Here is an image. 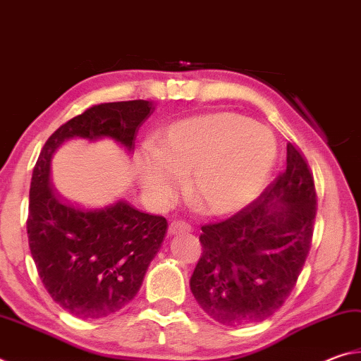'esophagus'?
Listing matches in <instances>:
<instances>
[{
    "instance_id": "1",
    "label": "esophagus",
    "mask_w": 361,
    "mask_h": 361,
    "mask_svg": "<svg viewBox=\"0 0 361 361\" xmlns=\"http://www.w3.org/2000/svg\"><path fill=\"white\" fill-rule=\"evenodd\" d=\"M183 232H191V226L185 221H173L169 226V234L175 235V234H183Z\"/></svg>"
}]
</instances>
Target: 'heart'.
I'll return each mask as SVG.
<instances>
[{
	"mask_svg": "<svg viewBox=\"0 0 361 361\" xmlns=\"http://www.w3.org/2000/svg\"><path fill=\"white\" fill-rule=\"evenodd\" d=\"M277 157L272 132L232 111L189 116L159 130L138 178L152 204L167 205L188 173V194L209 216H231L258 197Z\"/></svg>",
	"mask_w": 361,
	"mask_h": 361,
	"instance_id": "obj_1",
	"label": "heart"
}]
</instances>
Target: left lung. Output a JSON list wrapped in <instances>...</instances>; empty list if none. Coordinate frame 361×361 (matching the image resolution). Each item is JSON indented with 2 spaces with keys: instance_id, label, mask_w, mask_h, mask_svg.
<instances>
[{
  "instance_id": "8db88e82",
  "label": "left lung",
  "mask_w": 361,
  "mask_h": 361,
  "mask_svg": "<svg viewBox=\"0 0 361 361\" xmlns=\"http://www.w3.org/2000/svg\"><path fill=\"white\" fill-rule=\"evenodd\" d=\"M317 194L307 162L286 145V169L255 202L202 226L189 285L207 314L237 326L271 317L295 288L312 243Z\"/></svg>"
}]
</instances>
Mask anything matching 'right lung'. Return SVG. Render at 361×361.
<instances>
[{"instance_id":"1","label":"right lung","mask_w":361,"mask_h":361,"mask_svg":"<svg viewBox=\"0 0 361 361\" xmlns=\"http://www.w3.org/2000/svg\"><path fill=\"white\" fill-rule=\"evenodd\" d=\"M152 102L100 103L65 122L47 138L30 185V252L49 295L78 319H102L129 304L167 232L164 216L118 200L89 209L63 200L51 181L54 152L70 138H111L135 148Z\"/></svg>"}]
</instances>
